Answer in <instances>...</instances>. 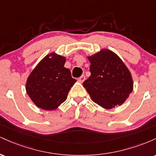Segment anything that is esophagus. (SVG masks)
Listing matches in <instances>:
<instances>
[{"label": "esophagus", "instance_id": "1", "mask_svg": "<svg viewBox=\"0 0 156 156\" xmlns=\"http://www.w3.org/2000/svg\"><path fill=\"white\" fill-rule=\"evenodd\" d=\"M85 79H86L85 76H83V75H82V76H80V78H78V81L80 82V83H83L84 80H85Z\"/></svg>", "mask_w": 156, "mask_h": 156}]
</instances>
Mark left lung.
I'll use <instances>...</instances> for the list:
<instances>
[{"label": "left lung", "mask_w": 156, "mask_h": 156, "mask_svg": "<svg viewBox=\"0 0 156 156\" xmlns=\"http://www.w3.org/2000/svg\"><path fill=\"white\" fill-rule=\"evenodd\" d=\"M91 76L83 86L94 103L112 108L126 101L133 90V79L126 66L112 51L102 50L89 56Z\"/></svg>", "instance_id": "1"}]
</instances>
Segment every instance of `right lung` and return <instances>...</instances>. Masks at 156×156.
Instances as JSON below:
<instances>
[{
    "mask_svg": "<svg viewBox=\"0 0 156 156\" xmlns=\"http://www.w3.org/2000/svg\"><path fill=\"white\" fill-rule=\"evenodd\" d=\"M66 58L51 53L37 64L26 82L27 94L39 108L54 110L67 99L76 80L64 67Z\"/></svg>",
    "mask_w": 156,
    "mask_h": 156,
    "instance_id": "obj_1",
    "label": "right lung"
}]
</instances>
